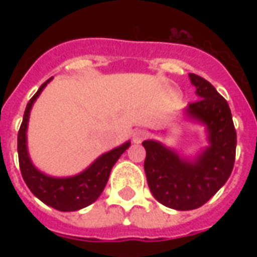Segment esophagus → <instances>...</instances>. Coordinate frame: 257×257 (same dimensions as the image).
Instances as JSON below:
<instances>
[{"instance_id":"34e87169","label":"esophagus","mask_w":257,"mask_h":257,"mask_svg":"<svg viewBox=\"0 0 257 257\" xmlns=\"http://www.w3.org/2000/svg\"><path fill=\"white\" fill-rule=\"evenodd\" d=\"M147 135L149 134H147V131H145V129H138L132 135V140H134V143H142L147 138Z\"/></svg>"}]
</instances>
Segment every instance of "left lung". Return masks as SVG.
<instances>
[{"label": "left lung", "mask_w": 257, "mask_h": 257, "mask_svg": "<svg viewBox=\"0 0 257 257\" xmlns=\"http://www.w3.org/2000/svg\"><path fill=\"white\" fill-rule=\"evenodd\" d=\"M190 79L201 99L190 103L187 112L206 123L210 147L195 162H186L158 142H143L150 191L158 202L178 210L197 209L220 190L231 175L237 147V132L226 99L197 74L190 73Z\"/></svg>", "instance_id": "8db88e82"}]
</instances>
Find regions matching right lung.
Here are the masks:
<instances>
[{
	"mask_svg": "<svg viewBox=\"0 0 257 257\" xmlns=\"http://www.w3.org/2000/svg\"><path fill=\"white\" fill-rule=\"evenodd\" d=\"M49 81H51V78L40 86V89L37 90L36 95L31 97L30 101L26 106L23 121H22L19 134H18L19 167L27 187L30 189L31 193L34 194L37 198L41 199L44 204L49 205L55 209L71 212V210L82 209L99 198L101 191L106 187L111 168L118 161V158L122 156L123 151L131 146V143L126 142L125 145L119 146L117 149L103 154L86 171L79 173L77 176H73V178H49L40 171H37L36 168L33 167L29 154H27L26 129H27L31 106Z\"/></svg>",
	"mask_w": 257,
	"mask_h": 257,
	"instance_id": "right-lung-1",
	"label": "right lung"
}]
</instances>
